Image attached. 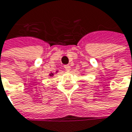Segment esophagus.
I'll return each instance as SVG.
<instances>
[{
	"instance_id": "obj_1",
	"label": "esophagus",
	"mask_w": 132,
	"mask_h": 132,
	"mask_svg": "<svg viewBox=\"0 0 132 132\" xmlns=\"http://www.w3.org/2000/svg\"><path fill=\"white\" fill-rule=\"evenodd\" d=\"M64 69H66V71H69L70 69H71V67H70V66H69V65H66V66H64Z\"/></svg>"
}]
</instances>
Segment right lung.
<instances>
[{
	"label": "right lung",
	"mask_w": 132,
	"mask_h": 132,
	"mask_svg": "<svg viewBox=\"0 0 132 132\" xmlns=\"http://www.w3.org/2000/svg\"><path fill=\"white\" fill-rule=\"evenodd\" d=\"M54 76V73H51L50 74V76Z\"/></svg>",
	"instance_id": "1"
}]
</instances>
